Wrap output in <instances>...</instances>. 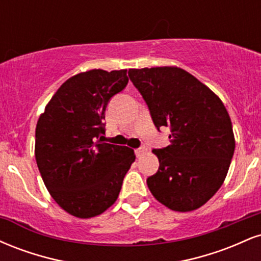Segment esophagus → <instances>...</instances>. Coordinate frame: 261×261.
<instances>
[{
  "label": "esophagus",
  "instance_id": "1",
  "mask_svg": "<svg viewBox=\"0 0 261 261\" xmlns=\"http://www.w3.org/2000/svg\"><path fill=\"white\" fill-rule=\"evenodd\" d=\"M145 152H147V147H146L145 145L141 146L140 148H136V149H135V153H136L137 157H141V155H142L143 153H145Z\"/></svg>",
  "mask_w": 261,
  "mask_h": 261
}]
</instances>
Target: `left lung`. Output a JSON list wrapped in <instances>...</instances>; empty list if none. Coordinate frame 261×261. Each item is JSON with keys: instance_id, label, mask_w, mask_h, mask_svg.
Wrapping results in <instances>:
<instances>
[{"instance_id": "8db88e82", "label": "left lung", "mask_w": 261, "mask_h": 261, "mask_svg": "<svg viewBox=\"0 0 261 261\" xmlns=\"http://www.w3.org/2000/svg\"><path fill=\"white\" fill-rule=\"evenodd\" d=\"M128 77L147 104L153 124L170 128V145L153 149L157 173L149 191L164 206L201 207L223 184L234 153L232 121L222 100L179 67L131 68Z\"/></svg>"}]
</instances>
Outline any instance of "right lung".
Listing matches in <instances>:
<instances>
[{
    "label": "right lung",
    "mask_w": 261,
    "mask_h": 261,
    "mask_svg": "<svg viewBox=\"0 0 261 261\" xmlns=\"http://www.w3.org/2000/svg\"><path fill=\"white\" fill-rule=\"evenodd\" d=\"M128 82L126 70H91L68 79L35 128V160L45 187L79 218L103 214L118 199L134 149L101 142L109 100Z\"/></svg>",
    "instance_id": "right-lung-1"
}]
</instances>
